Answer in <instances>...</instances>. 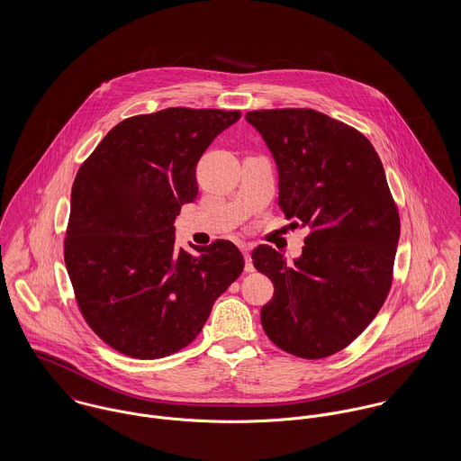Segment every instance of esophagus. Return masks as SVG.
<instances>
[{"mask_svg":"<svg viewBox=\"0 0 461 461\" xmlns=\"http://www.w3.org/2000/svg\"><path fill=\"white\" fill-rule=\"evenodd\" d=\"M240 249H241V252H243V256H245V269L250 273V271H254L256 267H254V263H252V258H250V252H252V243H240Z\"/></svg>","mask_w":461,"mask_h":461,"instance_id":"obj_1","label":"esophagus"}]
</instances>
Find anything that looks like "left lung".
<instances>
[{
    "label": "left lung",
    "instance_id": "obj_1",
    "mask_svg": "<svg viewBox=\"0 0 461 461\" xmlns=\"http://www.w3.org/2000/svg\"><path fill=\"white\" fill-rule=\"evenodd\" d=\"M278 168V205L307 227L294 263L261 245L254 266L275 293L261 309L266 335L302 358H325L353 342L382 309L399 241V212L384 165L355 128L309 108L256 110Z\"/></svg>",
    "mask_w": 461,
    "mask_h": 461
}]
</instances>
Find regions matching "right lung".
<instances>
[{
	"instance_id": "1",
	"label": "right lung",
	"mask_w": 461,
	"mask_h": 461,
	"mask_svg": "<svg viewBox=\"0 0 461 461\" xmlns=\"http://www.w3.org/2000/svg\"><path fill=\"white\" fill-rule=\"evenodd\" d=\"M241 113L167 108L108 132L79 167L66 258L79 311L108 346L141 360L188 346L241 275L238 247H176L174 221L197 198L198 159Z\"/></svg>"
}]
</instances>
